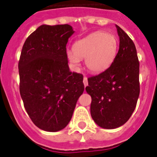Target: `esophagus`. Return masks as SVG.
I'll return each instance as SVG.
<instances>
[{
    "label": "esophagus",
    "instance_id": "1",
    "mask_svg": "<svg viewBox=\"0 0 157 157\" xmlns=\"http://www.w3.org/2000/svg\"><path fill=\"white\" fill-rule=\"evenodd\" d=\"M83 83H84V85L85 87L88 85V79L86 76H84V79H83Z\"/></svg>",
    "mask_w": 157,
    "mask_h": 157
}]
</instances>
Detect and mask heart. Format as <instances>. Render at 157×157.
I'll return each instance as SVG.
<instances>
[{"instance_id": "b5f03b06", "label": "heart", "mask_w": 157, "mask_h": 157, "mask_svg": "<svg viewBox=\"0 0 157 157\" xmlns=\"http://www.w3.org/2000/svg\"><path fill=\"white\" fill-rule=\"evenodd\" d=\"M118 51V39L111 33L97 31L76 42L73 50H67V57L74 67H78L81 59L94 73L108 69L114 62Z\"/></svg>"}]
</instances>
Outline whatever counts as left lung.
Listing matches in <instances>:
<instances>
[{"label":"left lung","instance_id":"left-lung-1","mask_svg":"<svg viewBox=\"0 0 157 157\" xmlns=\"http://www.w3.org/2000/svg\"><path fill=\"white\" fill-rule=\"evenodd\" d=\"M119 49L111 66L88 79L86 92L92 98L90 113L105 129L123 126L136 109L140 95V63L131 38L116 25Z\"/></svg>","mask_w":157,"mask_h":157}]
</instances>
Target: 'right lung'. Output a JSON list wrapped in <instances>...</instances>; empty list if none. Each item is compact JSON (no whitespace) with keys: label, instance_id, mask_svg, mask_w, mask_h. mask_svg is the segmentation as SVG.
I'll return each instance as SVG.
<instances>
[{"label":"right lung","instance_id":"add662e5","mask_svg":"<svg viewBox=\"0 0 157 157\" xmlns=\"http://www.w3.org/2000/svg\"><path fill=\"white\" fill-rule=\"evenodd\" d=\"M75 31L70 25H42L24 43L18 63L20 94L35 126L59 132L72 118L85 86L83 75L72 72L66 45Z\"/></svg>","mask_w":157,"mask_h":157}]
</instances>
